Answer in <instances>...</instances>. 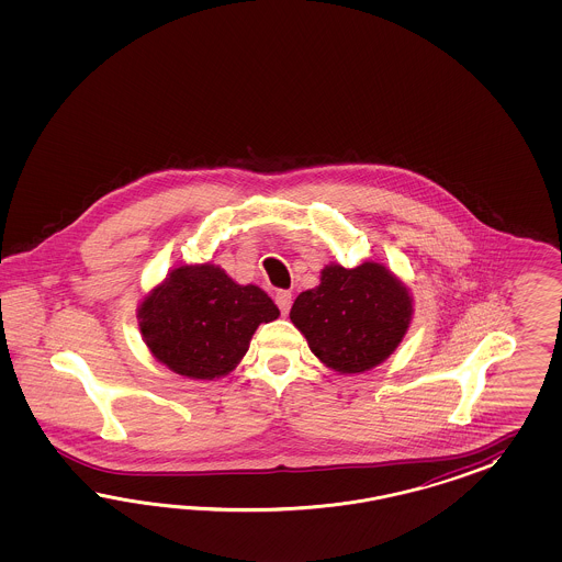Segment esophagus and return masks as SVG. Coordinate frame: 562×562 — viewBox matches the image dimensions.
<instances>
[{
  "label": "esophagus",
  "instance_id": "34e87169",
  "mask_svg": "<svg viewBox=\"0 0 562 562\" xmlns=\"http://www.w3.org/2000/svg\"><path fill=\"white\" fill-rule=\"evenodd\" d=\"M276 305L282 311V315H289L290 306H292V292L290 290H278L276 292Z\"/></svg>",
  "mask_w": 562,
  "mask_h": 562
}]
</instances>
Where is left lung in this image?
Returning <instances> with one entry per match:
<instances>
[{"instance_id": "obj_1", "label": "left lung", "mask_w": 562, "mask_h": 562, "mask_svg": "<svg viewBox=\"0 0 562 562\" xmlns=\"http://www.w3.org/2000/svg\"><path fill=\"white\" fill-rule=\"evenodd\" d=\"M319 280L290 308V322L311 352L340 374L371 371L392 357L414 315L408 286L376 261L352 270L329 263Z\"/></svg>"}]
</instances>
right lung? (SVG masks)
Segmentation results:
<instances>
[{"label": "right lung", "mask_w": 562, "mask_h": 562, "mask_svg": "<svg viewBox=\"0 0 562 562\" xmlns=\"http://www.w3.org/2000/svg\"><path fill=\"white\" fill-rule=\"evenodd\" d=\"M278 317L263 290L237 284L214 263L175 268L137 306L150 355L172 373L202 381L231 373L257 327Z\"/></svg>", "instance_id": "right-lung-1"}]
</instances>
